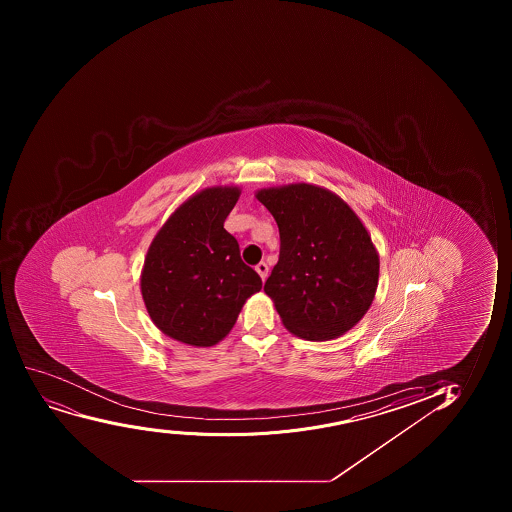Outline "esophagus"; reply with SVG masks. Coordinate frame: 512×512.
Returning <instances> with one entry per match:
<instances>
[{
    "mask_svg": "<svg viewBox=\"0 0 512 512\" xmlns=\"http://www.w3.org/2000/svg\"><path fill=\"white\" fill-rule=\"evenodd\" d=\"M255 270H257V274L260 275V279H267V275H269V265L265 264V262H260V264L255 265Z\"/></svg>",
    "mask_w": 512,
    "mask_h": 512,
    "instance_id": "34e87169",
    "label": "esophagus"
}]
</instances>
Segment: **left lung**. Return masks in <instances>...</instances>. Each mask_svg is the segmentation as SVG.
Returning <instances> with one entry per match:
<instances>
[{"label": "left lung", "mask_w": 512, "mask_h": 512, "mask_svg": "<svg viewBox=\"0 0 512 512\" xmlns=\"http://www.w3.org/2000/svg\"><path fill=\"white\" fill-rule=\"evenodd\" d=\"M255 198L279 225V262L264 290L285 329L324 342L359 324L374 302L380 265L359 215L312 183L260 188Z\"/></svg>", "instance_id": "obj_1"}]
</instances>
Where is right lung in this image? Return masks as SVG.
Wrapping results in <instances>:
<instances>
[{
    "label": "right lung",
    "instance_id": "right-lung-1",
    "mask_svg": "<svg viewBox=\"0 0 512 512\" xmlns=\"http://www.w3.org/2000/svg\"><path fill=\"white\" fill-rule=\"evenodd\" d=\"M238 197L237 185L193 193L148 247L140 290L153 324L170 339L192 347L218 344L262 289L259 274L243 264L237 240L223 228Z\"/></svg>",
    "mask_w": 512,
    "mask_h": 512
}]
</instances>
